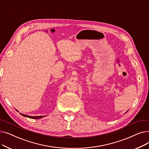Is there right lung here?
Masks as SVG:
<instances>
[{
    "label": "right lung",
    "instance_id": "1",
    "mask_svg": "<svg viewBox=\"0 0 149 149\" xmlns=\"http://www.w3.org/2000/svg\"><path fill=\"white\" fill-rule=\"evenodd\" d=\"M17 111V110H16ZM22 115L24 116H26V117H28V118H32V119H38V118H42V117H43L44 116H28V115H24V114H22V113H20Z\"/></svg>",
    "mask_w": 149,
    "mask_h": 149
}]
</instances>
